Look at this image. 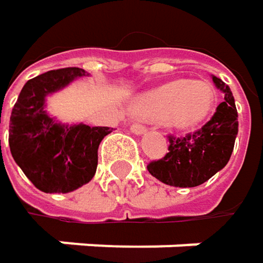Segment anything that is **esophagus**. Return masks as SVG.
<instances>
[{
  "instance_id": "1",
  "label": "esophagus",
  "mask_w": 263,
  "mask_h": 263,
  "mask_svg": "<svg viewBox=\"0 0 263 263\" xmlns=\"http://www.w3.org/2000/svg\"><path fill=\"white\" fill-rule=\"evenodd\" d=\"M131 132L137 134V135H141V134H144V132H146V128H144L143 125H140V123H132Z\"/></svg>"
}]
</instances>
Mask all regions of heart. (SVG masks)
<instances>
[{
    "mask_svg": "<svg viewBox=\"0 0 263 263\" xmlns=\"http://www.w3.org/2000/svg\"><path fill=\"white\" fill-rule=\"evenodd\" d=\"M215 100V89L210 83L178 79L140 96L134 103V111L149 120H164L177 129H192L207 120Z\"/></svg>",
    "mask_w": 263,
    "mask_h": 263,
    "instance_id": "obj_1",
    "label": "heart"
}]
</instances>
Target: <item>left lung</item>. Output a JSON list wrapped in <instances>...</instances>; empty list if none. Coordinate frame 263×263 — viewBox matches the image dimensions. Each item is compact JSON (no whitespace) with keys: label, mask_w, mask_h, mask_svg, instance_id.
Instances as JSON below:
<instances>
[{"label":"left lung","mask_w":263,"mask_h":263,"mask_svg":"<svg viewBox=\"0 0 263 263\" xmlns=\"http://www.w3.org/2000/svg\"><path fill=\"white\" fill-rule=\"evenodd\" d=\"M212 79L224 94V102L199 131L181 138L171 137L169 152L149 163V174L161 183L174 187L201 185L224 169L232 157L239 125L235 97L227 83L216 76Z\"/></svg>","instance_id":"8db88e82"}]
</instances>
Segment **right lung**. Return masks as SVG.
<instances>
[{"label": "right lung", "mask_w": 263, "mask_h": 263, "mask_svg": "<svg viewBox=\"0 0 263 263\" xmlns=\"http://www.w3.org/2000/svg\"><path fill=\"white\" fill-rule=\"evenodd\" d=\"M88 76L61 68L30 79L12 109L9 146L15 163L45 193H68L89 183L97 169L99 144L112 128L61 123L47 111V97Z\"/></svg>", "instance_id": "1"}]
</instances>
